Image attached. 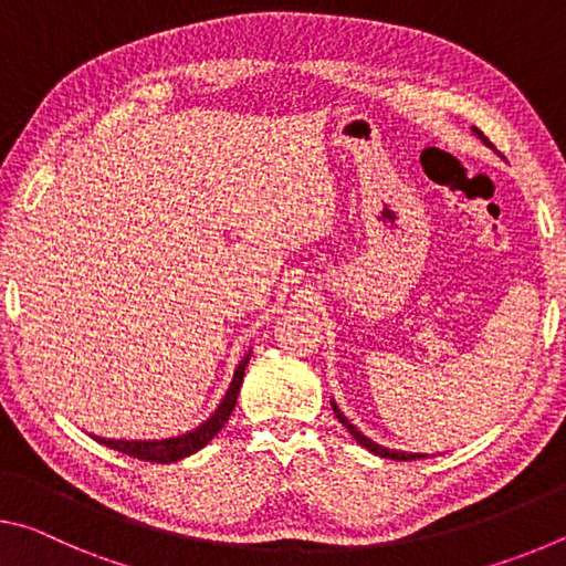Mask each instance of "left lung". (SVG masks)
<instances>
[{"label":"left lung","mask_w":566,"mask_h":566,"mask_svg":"<svg viewBox=\"0 0 566 566\" xmlns=\"http://www.w3.org/2000/svg\"><path fill=\"white\" fill-rule=\"evenodd\" d=\"M472 132L476 134L479 139L484 142L486 147H492V149H494L492 142L486 139L482 132H479L476 127H472ZM332 409H334V415H337V419L342 421V427H347V429H349V434H352L354 439H357V444H361L364 449H369L371 454H377V457H385V459H395V462H409V459H424V457H427V454H415V452H399V449H389V447H381V444H377V442H371L369 437H364V434L359 432V429L354 427L347 417H344V411L337 407V401H334V399H332Z\"/></svg>","instance_id":"obj_1"}]
</instances>
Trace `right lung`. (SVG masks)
<instances>
[{
    "label": "right lung",
    "mask_w": 566,
    "mask_h": 566,
    "mask_svg": "<svg viewBox=\"0 0 566 566\" xmlns=\"http://www.w3.org/2000/svg\"><path fill=\"white\" fill-rule=\"evenodd\" d=\"M249 357H252V349H249L242 357V361L237 364L234 377H232V381H229V389L224 391V397L217 405V409L202 421V424L189 429V432L169 437V439H104V437H94V439H97V442L104 447L117 449V452H122V454H129L134 459H145V462H157V464L179 462V459L199 452V449L212 442L219 429L227 424L229 415L234 411L239 387H242L244 367L249 364Z\"/></svg>",
    "instance_id": "add662e5"
}]
</instances>
